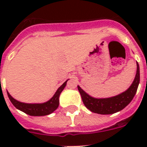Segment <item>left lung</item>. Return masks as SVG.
<instances>
[{
    "mask_svg": "<svg viewBox=\"0 0 147 147\" xmlns=\"http://www.w3.org/2000/svg\"><path fill=\"white\" fill-rule=\"evenodd\" d=\"M140 83V67L137 62V74L133 82L126 92L114 97L108 98H95L90 96L78 85L84 105L92 112L99 114H111L123 110L133 100L137 91Z\"/></svg>",
    "mask_w": 147,
    "mask_h": 147,
    "instance_id": "obj_1",
    "label": "left lung"
}]
</instances>
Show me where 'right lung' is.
Segmentation results:
<instances>
[{"label":"right lung","mask_w":147,"mask_h":147,"mask_svg":"<svg viewBox=\"0 0 147 147\" xmlns=\"http://www.w3.org/2000/svg\"><path fill=\"white\" fill-rule=\"evenodd\" d=\"M68 81V80H67ZM66 82H65L61 86H60L53 97L51 98L50 100L45 103L42 104H26V103L20 102L18 100L13 98L7 92L8 98L10 99L13 106L16 108H17L20 111L26 113V114H29L30 116H45V115H48L53 113L54 111L57 109L59 105V95L61 92L63 91L64 88L66 85Z\"/></svg>","instance_id":"obj_1"}]
</instances>
